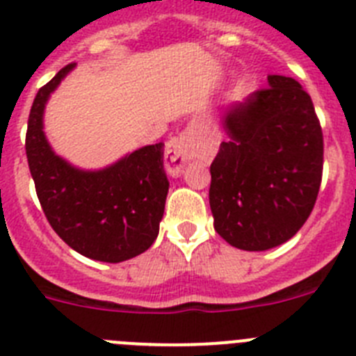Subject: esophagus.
<instances>
[{"instance_id": "34e87169", "label": "esophagus", "mask_w": 356, "mask_h": 356, "mask_svg": "<svg viewBox=\"0 0 356 356\" xmlns=\"http://www.w3.org/2000/svg\"><path fill=\"white\" fill-rule=\"evenodd\" d=\"M203 131H205L203 124L194 122L193 127L187 128L178 139L172 140L171 147H169L168 151V171L171 172L172 176L181 175V169H184L185 162L191 159V153H193L197 140L201 139Z\"/></svg>"}]
</instances>
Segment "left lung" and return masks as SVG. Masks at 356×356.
I'll use <instances>...</instances> for the list:
<instances>
[{
	"label": "left lung",
	"instance_id": "left-lung-1",
	"mask_svg": "<svg viewBox=\"0 0 356 356\" xmlns=\"http://www.w3.org/2000/svg\"><path fill=\"white\" fill-rule=\"evenodd\" d=\"M267 81L226 112L229 139L210 165L213 228L244 251L294 237L323 178V130L312 99L294 78L271 74Z\"/></svg>",
	"mask_w": 356,
	"mask_h": 356
}]
</instances>
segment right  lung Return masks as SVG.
Segmentation results:
<instances>
[{"mask_svg":"<svg viewBox=\"0 0 356 356\" xmlns=\"http://www.w3.org/2000/svg\"><path fill=\"white\" fill-rule=\"evenodd\" d=\"M76 64L40 87L28 118L26 156L37 197L58 237L87 259L118 264L155 242L169 181L163 144L144 146L102 171L72 168L49 147L42 131L49 94Z\"/></svg>","mask_w":356,"mask_h":356,"instance_id":"1","label":"right lung"}]
</instances>
